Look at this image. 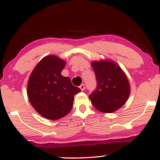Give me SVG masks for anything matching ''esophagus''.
I'll list each match as a JSON object with an SVG mask.
<instances>
[{"instance_id": "obj_1", "label": "esophagus", "mask_w": 160, "mask_h": 160, "mask_svg": "<svg viewBox=\"0 0 160 160\" xmlns=\"http://www.w3.org/2000/svg\"><path fill=\"white\" fill-rule=\"evenodd\" d=\"M80 89H81V91H83L84 89H85V86H84V84H81V85L80 86Z\"/></svg>"}]
</instances>
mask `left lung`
Returning a JSON list of instances; mask_svg holds the SVG:
<instances>
[{"instance_id": "left-lung-1", "label": "left lung", "mask_w": 160, "mask_h": 160, "mask_svg": "<svg viewBox=\"0 0 160 160\" xmlns=\"http://www.w3.org/2000/svg\"><path fill=\"white\" fill-rule=\"evenodd\" d=\"M96 78V89L89 95L92 103L99 111L112 113L126 103L129 95L128 79L118 65L112 62L92 64Z\"/></svg>"}]
</instances>
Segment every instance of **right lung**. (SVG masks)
<instances>
[{
	"label": "right lung",
	"instance_id": "right-lung-1",
	"mask_svg": "<svg viewBox=\"0 0 160 160\" xmlns=\"http://www.w3.org/2000/svg\"><path fill=\"white\" fill-rule=\"evenodd\" d=\"M65 64L57 56L45 57L33 70L28 82L31 104L49 120H58L67 115L73 107L74 96L80 92L71 79L61 74Z\"/></svg>",
	"mask_w": 160,
	"mask_h": 160
}]
</instances>
